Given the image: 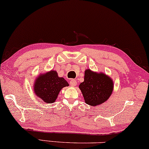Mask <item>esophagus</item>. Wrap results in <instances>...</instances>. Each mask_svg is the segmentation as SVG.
Segmentation results:
<instances>
[{"mask_svg": "<svg viewBox=\"0 0 149 149\" xmlns=\"http://www.w3.org/2000/svg\"><path fill=\"white\" fill-rule=\"evenodd\" d=\"M69 83H70L71 86H75L77 84V82H76V80H74V79H72V80H70V82H69Z\"/></svg>", "mask_w": 149, "mask_h": 149, "instance_id": "1", "label": "esophagus"}]
</instances>
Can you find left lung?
<instances>
[{
  "label": "left lung",
  "mask_w": 149,
  "mask_h": 149,
  "mask_svg": "<svg viewBox=\"0 0 149 149\" xmlns=\"http://www.w3.org/2000/svg\"><path fill=\"white\" fill-rule=\"evenodd\" d=\"M113 83L104 73H96L87 69L84 72V80L79 88L85 102L91 106H97L107 101L111 95Z\"/></svg>",
  "instance_id": "1"
}]
</instances>
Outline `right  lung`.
<instances>
[{"mask_svg":"<svg viewBox=\"0 0 149 149\" xmlns=\"http://www.w3.org/2000/svg\"><path fill=\"white\" fill-rule=\"evenodd\" d=\"M67 86L69 84L65 79L58 77L56 71H51L36 79L34 91L44 102L52 103L55 102L62 88Z\"/></svg>","mask_w":149,"mask_h":149,"instance_id":"add662e5","label":"right lung"}]
</instances>
